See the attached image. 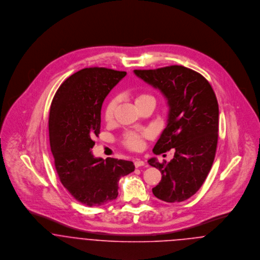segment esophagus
<instances>
[{
  "mask_svg": "<svg viewBox=\"0 0 260 260\" xmlns=\"http://www.w3.org/2000/svg\"><path fill=\"white\" fill-rule=\"evenodd\" d=\"M134 165H135L136 168H139V167L144 166V165H145V162L142 161V160H140V159H136V160L134 161Z\"/></svg>",
  "mask_w": 260,
  "mask_h": 260,
  "instance_id": "1",
  "label": "esophagus"
}]
</instances>
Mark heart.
Wrapping results in <instances>:
<instances>
[{"label":"heart","mask_w":260,"mask_h":260,"mask_svg":"<svg viewBox=\"0 0 260 260\" xmlns=\"http://www.w3.org/2000/svg\"><path fill=\"white\" fill-rule=\"evenodd\" d=\"M148 101H153V99L146 94H137L135 97H134V103H135V106L138 107L142 104H144L145 102H148ZM116 105H117V102L115 99H111L106 107H105V110H104V117H105V120L110 122L114 117V113H115V109H116ZM149 135L147 133H144V134H138V133H135V132H129L127 133L124 138H123V143L126 147H128L131 150H139V149L142 147V139L144 137H148Z\"/></svg>","instance_id":"obj_1"}]
</instances>
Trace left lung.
Returning a JSON list of instances; mask_svg holds the SVG:
<instances>
[{"label": "left lung", "mask_w": 260, "mask_h": 260, "mask_svg": "<svg viewBox=\"0 0 260 260\" xmlns=\"http://www.w3.org/2000/svg\"><path fill=\"white\" fill-rule=\"evenodd\" d=\"M134 73L159 89L169 106L166 128L153 152L159 155L175 148V153L167 164L149 159V164L162 174L152 192L165 202L184 201L202 186L214 161L219 119L215 93L202 75L183 66Z\"/></svg>", "instance_id": "left-lung-1"}]
</instances>
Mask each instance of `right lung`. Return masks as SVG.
<instances>
[{"instance_id": "obj_1", "label": "right lung", "mask_w": 260, "mask_h": 260, "mask_svg": "<svg viewBox=\"0 0 260 260\" xmlns=\"http://www.w3.org/2000/svg\"><path fill=\"white\" fill-rule=\"evenodd\" d=\"M126 72L107 68H85L66 79L50 108L49 136L61 183L80 203L100 206L118 196L121 177L133 172V162L95 158L101 127L102 104Z\"/></svg>"}]
</instances>
